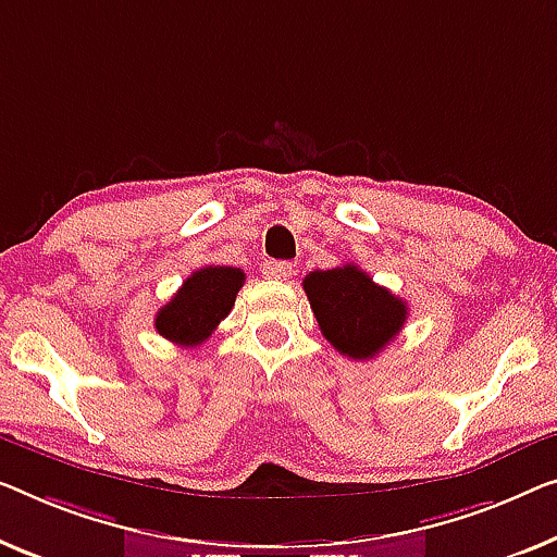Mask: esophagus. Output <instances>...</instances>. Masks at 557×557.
Wrapping results in <instances>:
<instances>
[{"label": "esophagus", "mask_w": 557, "mask_h": 557, "mask_svg": "<svg viewBox=\"0 0 557 557\" xmlns=\"http://www.w3.org/2000/svg\"><path fill=\"white\" fill-rule=\"evenodd\" d=\"M262 275L268 280H287L293 275V262H285V260H270L262 264Z\"/></svg>", "instance_id": "34e87169"}]
</instances>
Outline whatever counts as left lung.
I'll return each instance as SVG.
<instances>
[{
    "instance_id": "left-lung-1",
    "label": "left lung",
    "mask_w": 557,
    "mask_h": 557,
    "mask_svg": "<svg viewBox=\"0 0 557 557\" xmlns=\"http://www.w3.org/2000/svg\"><path fill=\"white\" fill-rule=\"evenodd\" d=\"M327 343L352 360H372L408 320V305L372 282L358 264L314 270L302 280Z\"/></svg>"
}]
</instances>
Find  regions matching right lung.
I'll use <instances>...</instances> for the list:
<instances>
[{
	"label": "right lung",
	"mask_w": 557,
	"mask_h": 557,
	"mask_svg": "<svg viewBox=\"0 0 557 557\" xmlns=\"http://www.w3.org/2000/svg\"><path fill=\"white\" fill-rule=\"evenodd\" d=\"M243 285L245 272L239 268H199L157 312V332L180 347L202 345L227 318Z\"/></svg>",
	"instance_id": "1"
}]
</instances>
